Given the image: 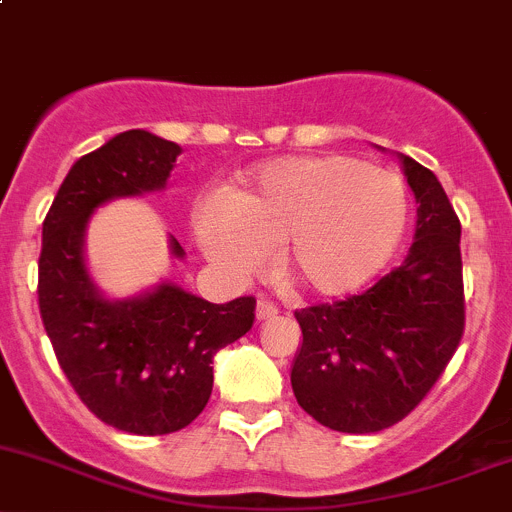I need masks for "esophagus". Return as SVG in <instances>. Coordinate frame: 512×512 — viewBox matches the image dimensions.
<instances>
[{"label":"esophagus","instance_id":"1","mask_svg":"<svg viewBox=\"0 0 512 512\" xmlns=\"http://www.w3.org/2000/svg\"><path fill=\"white\" fill-rule=\"evenodd\" d=\"M255 317H257V322L275 320V317H277V307L270 305V302L260 300V302H257V307H255Z\"/></svg>","mask_w":512,"mask_h":512}]
</instances>
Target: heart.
Instances as JSON below:
<instances>
[{
	"mask_svg": "<svg viewBox=\"0 0 512 512\" xmlns=\"http://www.w3.org/2000/svg\"><path fill=\"white\" fill-rule=\"evenodd\" d=\"M410 220L403 177L345 155L262 165L222 200H202L192 230L212 265L250 275L267 247L275 272L305 295L332 300L365 287L393 260Z\"/></svg>",
	"mask_w": 512,
	"mask_h": 512,
	"instance_id": "1",
	"label": "heart"
}]
</instances>
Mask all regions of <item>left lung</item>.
<instances>
[{"label": "left lung", "mask_w": 512, "mask_h": 512, "mask_svg": "<svg viewBox=\"0 0 512 512\" xmlns=\"http://www.w3.org/2000/svg\"><path fill=\"white\" fill-rule=\"evenodd\" d=\"M418 202L403 265L362 295L297 310L302 345L292 393L337 433L365 435L400 423L430 393L465 327L460 220L438 177L398 155Z\"/></svg>", "instance_id": "1"}]
</instances>
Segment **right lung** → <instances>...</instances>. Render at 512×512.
<instances>
[{"label":"right lung","mask_w":512,"mask_h":512,"mask_svg":"<svg viewBox=\"0 0 512 512\" xmlns=\"http://www.w3.org/2000/svg\"><path fill=\"white\" fill-rule=\"evenodd\" d=\"M182 147L145 130L119 132L79 157L42 225L39 312L74 393L102 423L132 435L187 428L212 395V360L255 322V297L215 305L175 282L107 297L84 262L97 207L162 192ZM170 252L185 250L170 235Z\"/></svg>","instance_id":"obj_1"}]
</instances>
